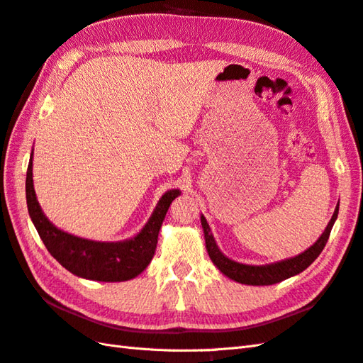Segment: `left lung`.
Here are the masks:
<instances>
[{"label":"left lung","instance_id":"1","mask_svg":"<svg viewBox=\"0 0 363 363\" xmlns=\"http://www.w3.org/2000/svg\"><path fill=\"white\" fill-rule=\"evenodd\" d=\"M337 213H339V207H336V211H334L330 224L327 225V228H325L322 236L318 239V242L306 250V252L301 253L296 257L286 259V261L272 264V265H262V267L244 265V264L235 262V261H231V259L225 257L219 252L215 239H213V235L210 233V227L203 216H201V224L203 228V236H206V247H207L208 256L213 261V264H215L222 273L239 284L273 285V284H277L281 281H285V279L291 277L294 274H299L301 272L305 270V268H308L314 262V259L322 253L323 247L328 242L331 228L334 225V220H336V218H337Z\"/></svg>","mask_w":363,"mask_h":363}]
</instances>
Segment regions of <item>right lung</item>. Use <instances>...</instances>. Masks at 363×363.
Returning <instances> with one entry per match:
<instances>
[{
    "mask_svg": "<svg viewBox=\"0 0 363 363\" xmlns=\"http://www.w3.org/2000/svg\"><path fill=\"white\" fill-rule=\"evenodd\" d=\"M179 190L167 191L150 220L136 238L124 242H95L58 230L44 216L32 179V156L26 176V199L33 225L49 253L70 273L101 282H123L143 273L156 252L157 235Z\"/></svg>",
    "mask_w": 363,
    "mask_h": 363,
    "instance_id": "obj_1",
    "label": "right lung"
}]
</instances>
